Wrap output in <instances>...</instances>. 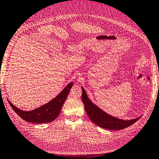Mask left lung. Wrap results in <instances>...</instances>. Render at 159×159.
<instances>
[{
    "label": "left lung",
    "instance_id": "obj_1",
    "mask_svg": "<svg viewBox=\"0 0 159 159\" xmlns=\"http://www.w3.org/2000/svg\"><path fill=\"white\" fill-rule=\"evenodd\" d=\"M82 100L87 115L94 124L102 128L111 130L123 129L134 124L141 118V117H139L126 121L113 117L100 109L98 107L93 103L88 97L86 92L83 87H82Z\"/></svg>",
    "mask_w": 159,
    "mask_h": 159
}]
</instances>
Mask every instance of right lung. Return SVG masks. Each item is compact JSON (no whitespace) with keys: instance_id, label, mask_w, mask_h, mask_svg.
Wrapping results in <instances>:
<instances>
[{"instance_id":"right-lung-1","label":"right lung","mask_w":159,"mask_h":159,"mask_svg":"<svg viewBox=\"0 0 159 159\" xmlns=\"http://www.w3.org/2000/svg\"><path fill=\"white\" fill-rule=\"evenodd\" d=\"M73 82L67 86L58 94L55 98L37 109L24 111L14 106L8 100L11 108L19 117L25 121L33 123H45L54 121L61 113V111L67 96L73 86Z\"/></svg>"}]
</instances>
